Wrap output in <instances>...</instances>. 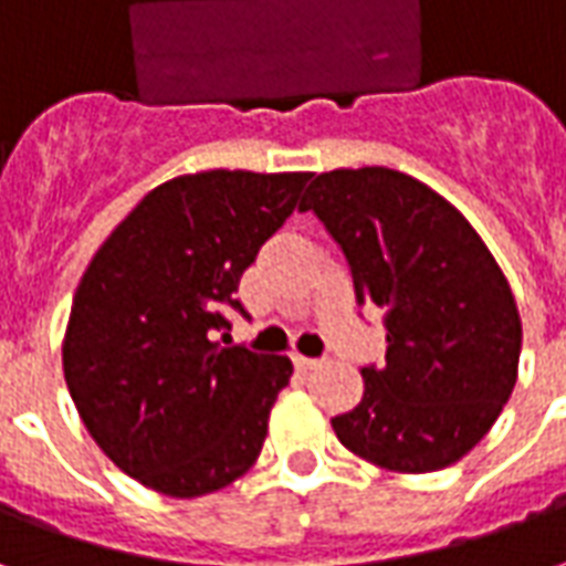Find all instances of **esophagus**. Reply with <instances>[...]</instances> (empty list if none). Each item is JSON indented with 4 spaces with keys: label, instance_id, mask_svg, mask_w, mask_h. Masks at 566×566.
Masks as SVG:
<instances>
[{
    "label": "esophagus",
    "instance_id": "1",
    "mask_svg": "<svg viewBox=\"0 0 566 566\" xmlns=\"http://www.w3.org/2000/svg\"><path fill=\"white\" fill-rule=\"evenodd\" d=\"M294 364H296V369H303V373H308V369H318V367H321L318 357H303V355H294Z\"/></svg>",
    "mask_w": 566,
    "mask_h": 566
}]
</instances>
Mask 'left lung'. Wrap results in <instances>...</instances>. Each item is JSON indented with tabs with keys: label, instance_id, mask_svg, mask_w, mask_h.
<instances>
[{
	"label": "left lung",
	"instance_id": "1",
	"mask_svg": "<svg viewBox=\"0 0 566 566\" xmlns=\"http://www.w3.org/2000/svg\"><path fill=\"white\" fill-rule=\"evenodd\" d=\"M300 211L318 214L388 331L360 403L331 421L339 442L394 473L461 461L518 379L522 318L497 260L449 199L385 166L315 175Z\"/></svg>",
	"mask_w": 566,
	"mask_h": 566
}]
</instances>
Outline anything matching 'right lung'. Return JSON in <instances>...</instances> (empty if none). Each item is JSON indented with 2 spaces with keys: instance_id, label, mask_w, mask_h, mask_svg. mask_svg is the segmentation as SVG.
Here are the masks:
<instances>
[{
  "instance_id": "right-lung-1",
  "label": "right lung",
  "mask_w": 566,
  "mask_h": 566,
  "mask_svg": "<svg viewBox=\"0 0 566 566\" xmlns=\"http://www.w3.org/2000/svg\"><path fill=\"white\" fill-rule=\"evenodd\" d=\"M308 172L211 169L154 187L81 275L63 373L96 446L166 497L221 491L258 461L294 364L223 348L242 272Z\"/></svg>"
}]
</instances>
